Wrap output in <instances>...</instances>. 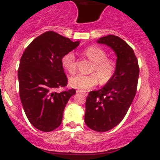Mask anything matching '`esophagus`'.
I'll list each match as a JSON object with an SVG mask.
<instances>
[{"mask_svg": "<svg viewBox=\"0 0 160 160\" xmlns=\"http://www.w3.org/2000/svg\"><path fill=\"white\" fill-rule=\"evenodd\" d=\"M77 93H83V94H84L85 96H87V95H88V93H87L86 91H84V90H77Z\"/></svg>", "mask_w": 160, "mask_h": 160, "instance_id": "1", "label": "esophagus"}]
</instances>
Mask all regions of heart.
<instances>
[{
  "instance_id": "1",
  "label": "heart",
  "mask_w": 160,
  "mask_h": 160,
  "mask_svg": "<svg viewBox=\"0 0 160 160\" xmlns=\"http://www.w3.org/2000/svg\"><path fill=\"white\" fill-rule=\"evenodd\" d=\"M83 54L93 62L90 75L78 74L70 79V85L77 89L87 90L96 86L98 79L101 83L109 82L115 75L118 63L114 59L108 58V53L101 48L90 46L83 50ZM61 65L69 73H75L77 70L76 56L72 52L65 53L61 58Z\"/></svg>"
}]
</instances>
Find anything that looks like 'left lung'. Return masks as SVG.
Returning a JSON list of instances; mask_svg holds the SVG:
<instances>
[{"label":"left lung","instance_id":"obj_1","mask_svg":"<svg viewBox=\"0 0 160 160\" xmlns=\"http://www.w3.org/2000/svg\"><path fill=\"white\" fill-rule=\"evenodd\" d=\"M105 44L117 55L115 75L101 90L89 92L86 101L85 123L96 132H107L125 118L135 96L139 75L138 59L128 43L116 35L102 37Z\"/></svg>","mask_w":160,"mask_h":160}]
</instances>
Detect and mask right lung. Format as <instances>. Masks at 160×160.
Here are the masks:
<instances>
[{"mask_svg": "<svg viewBox=\"0 0 160 160\" xmlns=\"http://www.w3.org/2000/svg\"><path fill=\"white\" fill-rule=\"evenodd\" d=\"M78 45L50 31L35 38L22 54L18 70L19 96L30 123L42 132L61 125L64 108L76 93L75 89L56 90L68 82L61 58Z\"/></svg>", "mask_w": 160, "mask_h": 160, "instance_id": "1", "label": "right lung"}]
</instances>
